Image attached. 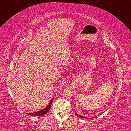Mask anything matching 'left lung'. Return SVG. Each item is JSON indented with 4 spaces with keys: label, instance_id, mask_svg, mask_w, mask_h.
Listing matches in <instances>:
<instances>
[{
    "label": "left lung",
    "instance_id": "8db88e82",
    "mask_svg": "<svg viewBox=\"0 0 131 131\" xmlns=\"http://www.w3.org/2000/svg\"><path fill=\"white\" fill-rule=\"evenodd\" d=\"M76 115L77 116H78L79 117H81V118H87V117H84V116H80V115H79V114H77V113H76ZM92 118H94V117H92Z\"/></svg>",
    "mask_w": 131,
    "mask_h": 131
}]
</instances>
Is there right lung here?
<instances>
[{"label":"right lung","mask_w":131,"mask_h":131,"mask_svg":"<svg viewBox=\"0 0 131 131\" xmlns=\"http://www.w3.org/2000/svg\"><path fill=\"white\" fill-rule=\"evenodd\" d=\"M53 99H54V97H53L51 100L50 102L47 105V107H45L44 108H43V109H41V110L38 111V112H37L32 113H26V114L30 115V116H43V115L46 114L48 112V111L50 110V107H51V105H52Z\"/></svg>","instance_id":"1"}]
</instances>
